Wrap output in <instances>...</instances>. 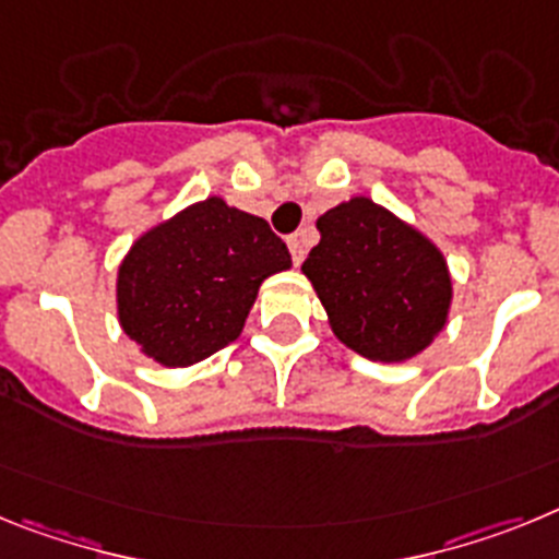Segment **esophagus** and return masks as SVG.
Wrapping results in <instances>:
<instances>
[{
	"mask_svg": "<svg viewBox=\"0 0 559 559\" xmlns=\"http://www.w3.org/2000/svg\"><path fill=\"white\" fill-rule=\"evenodd\" d=\"M286 245H289V252H293L295 264H300V261H304V255H307V241H304V233H295V236H289V239H286Z\"/></svg>",
	"mask_w": 559,
	"mask_h": 559,
	"instance_id": "34e87169",
	"label": "esophagus"
}]
</instances>
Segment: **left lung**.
Returning <instances> with one entry per match:
<instances>
[{
    "mask_svg": "<svg viewBox=\"0 0 559 559\" xmlns=\"http://www.w3.org/2000/svg\"><path fill=\"white\" fill-rule=\"evenodd\" d=\"M318 230V247L300 270L340 343L380 362L425 352L448 323L453 300L439 247L368 197L323 213Z\"/></svg>",
    "mask_w": 559,
    "mask_h": 559,
    "instance_id": "obj_1",
    "label": "left lung"
}]
</instances>
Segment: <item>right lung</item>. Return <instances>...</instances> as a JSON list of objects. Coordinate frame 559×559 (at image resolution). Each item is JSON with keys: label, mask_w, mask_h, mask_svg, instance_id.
I'll use <instances>...</instances> for the list:
<instances>
[{"label": "right lung", "mask_w": 559, "mask_h": 559, "mask_svg": "<svg viewBox=\"0 0 559 559\" xmlns=\"http://www.w3.org/2000/svg\"><path fill=\"white\" fill-rule=\"evenodd\" d=\"M289 266V250L264 219L207 197L126 252L120 326L159 366H193L239 337L259 286Z\"/></svg>", "instance_id": "1"}]
</instances>
